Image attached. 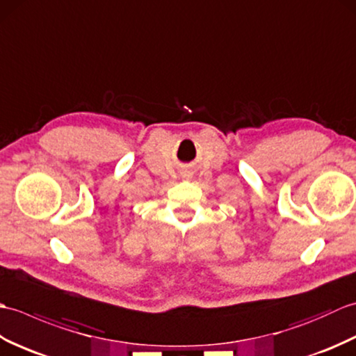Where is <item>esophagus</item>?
Masks as SVG:
<instances>
[{
  "label": "esophagus",
  "instance_id": "obj_1",
  "mask_svg": "<svg viewBox=\"0 0 356 356\" xmlns=\"http://www.w3.org/2000/svg\"><path fill=\"white\" fill-rule=\"evenodd\" d=\"M191 177H193V176H191V174L188 172V171H184V172H182V180H191Z\"/></svg>",
  "mask_w": 356,
  "mask_h": 356
}]
</instances>
